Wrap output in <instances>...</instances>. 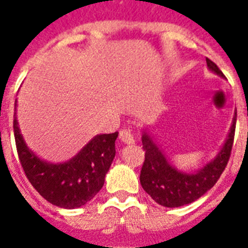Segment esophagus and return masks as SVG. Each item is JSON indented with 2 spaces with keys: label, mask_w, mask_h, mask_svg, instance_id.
Segmentation results:
<instances>
[{
  "label": "esophagus",
  "mask_w": 248,
  "mask_h": 248,
  "mask_svg": "<svg viewBox=\"0 0 248 248\" xmlns=\"http://www.w3.org/2000/svg\"><path fill=\"white\" fill-rule=\"evenodd\" d=\"M120 140L124 144H132L134 143V136H132L130 130H122L120 132Z\"/></svg>",
  "instance_id": "34e87169"
}]
</instances>
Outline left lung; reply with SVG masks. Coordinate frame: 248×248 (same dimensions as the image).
Segmentation results:
<instances>
[{"label":"left lung","mask_w":248,"mask_h":248,"mask_svg":"<svg viewBox=\"0 0 248 248\" xmlns=\"http://www.w3.org/2000/svg\"><path fill=\"white\" fill-rule=\"evenodd\" d=\"M207 68L221 78H225L219 67L206 59ZM237 112L232 121L231 130L225 143L217 155L196 171H183L170 162L165 152L155 143L148 128L141 134V143L145 151V161L140 172V184L143 189L163 207H180L197 201L216 184L225 170L231 157L234 140Z\"/></svg>","instance_id":"left-lung-1"}]
</instances>
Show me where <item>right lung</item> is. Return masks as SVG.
Segmentation results:
<instances>
[{"instance_id":"right-lung-1","label":"right lung","mask_w":248,"mask_h":248,"mask_svg":"<svg viewBox=\"0 0 248 248\" xmlns=\"http://www.w3.org/2000/svg\"><path fill=\"white\" fill-rule=\"evenodd\" d=\"M14 135L19 159L33 188L50 203L73 210L82 207L103 188L116 155L118 132L93 136L75 157L60 163L47 162L29 149L19 128L16 110Z\"/></svg>"}]
</instances>
